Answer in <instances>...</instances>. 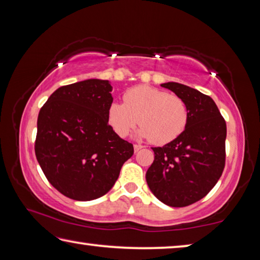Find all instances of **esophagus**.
<instances>
[{
    "label": "esophagus",
    "mask_w": 260,
    "mask_h": 260,
    "mask_svg": "<svg viewBox=\"0 0 260 260\" xmlns=\"http://www.w3.org/2000/svg\"><path fill=\"white\" fill-rule=\"evenodd\" d=\"M143 148V146H141V144H134V151L138 152L139 150H141V149Z\"/></svg>",
    "instance_id": "esophagus-1"
}]
</instances>
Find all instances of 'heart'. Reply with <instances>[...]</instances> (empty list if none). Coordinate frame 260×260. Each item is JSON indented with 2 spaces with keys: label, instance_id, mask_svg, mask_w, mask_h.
<instances>
[{
  "label": "heart",
  "instance_id": "heart-1",
  "mask_svg": "<svg viewBox=\"0 0 260 260\" xmlns=\"http://www.w3.org/2000/svg\"><path fill=\"white\" fill-rule=\"evenodd\" d=\"M122 99L124 104H111L108 114L110 126L121 138L140 124V138L161 146L172 142L186 129L189 110L177 95L143 85L131 88Z\"/></svg>",
  "mask_w": 260,
  "mask_h": 260
}]
</instances>
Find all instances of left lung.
<instances>
[{
	"instance_id": "1",
	"label": "left lung",
	"mask_w": 260,
	"mask_h": 260,
	"mask_svg": "<svg viewBox=\"0 0 260 260\" xmlns=\"http://www.w3.org/2000/svg\"><path fill=\"white\" fill-rule=\"evenodd\" d=\"M161 87L187 103L189 119L181 135L164 147L152 148L155 159L146 179L160 202L183 208L208 195L221 177L226 160V121L210 96L178 82Z\"/></svg>"
}]
</instances>
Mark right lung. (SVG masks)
Returning a JSON list of instances; mask_svg holds the SVG:
<instances>
[{
	"instance_id": "add662e5",
	"label": "right lung",
	"mask_w": 260,
	"mask_h": 260,
	"mask_svg": "<svg viewBox=\"0 0 260 260\" xmlns=\"http://www.w3.org/2000/svg\"><path fill=\"white\" fill-rule=\"evenodd\" d=\"M111 90L100 79L61 86L39 112L35 156L51 186L69 199L105 195L134 153L109 125Z\"/></svg>"
}]
</instances>
